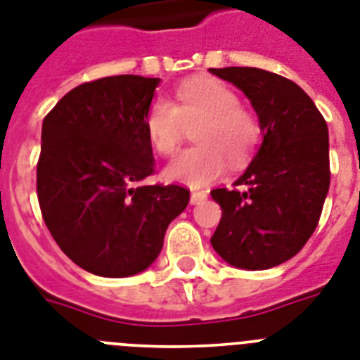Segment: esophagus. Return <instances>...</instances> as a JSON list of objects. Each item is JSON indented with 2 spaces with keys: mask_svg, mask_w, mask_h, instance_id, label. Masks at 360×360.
Listing matches in <instances>:
<instances>
[{
  "mask_svg": "<svg viewBox=\"0 0 360 360\" xmlns=\"http://www.w3.org/2000/svg\"><path fill=\"white\" fill-rule=\"evenodd\" d=\"M206 198H208V193H206L205 190H193L192 195H190V202H192V205H198V202L205 201Z\"/></svg>",
  "mask_w": 360,
  "mask_h": 360,
  "instance_id": "34e87169",
  "label": "esophagus"
}]
</instances>
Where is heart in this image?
<instances>
[{
    "label": "heart",
    "instance_id": "obj_1",
    "mask_svg": "<svg viewBox=\"0 0 360 360\" xmlns=\"http://www.w3.org/2000/svg\"><path fill=\"white\" fill-rule=\"evenodd\" d=\"M239 96L223 81L192 79L176 90V103L155 98L145 112L150 145L161 155H172L183 141L186 124L193 128L198 145L181 152L168 165L167 177L190 186L217 179L226 161L243 167L254 154L261 137L259 121L239 105Z\"/></svg>",
    "mask_w": 360,
    "mask_h": 360
}]
</instances>
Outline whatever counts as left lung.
<instances>
[{"mask_svg": "<svg viewBox=\"0 0 360 360\" xmlns=\"http://www.w3.org/2000/svg\"><path fill=\"white\" fill-rule=\"evenodd\" d=\"M246 94L262 145L233 188L212 190L223 217L214 250L232 266L268 270L301 252L330 188L328 124L310 96L286 77L252 67L210 68Z\"/></svg>", "mask_w": 360, "mask_h": 360, "instance_id": "1", "label": "left lung"}]
</instances>
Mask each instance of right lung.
<instances>
[{
	"label": "right lung",
	"mask_w": 360,
	"mask_h": 360,
	"mask_svg": "<svg viewBox=\"0 0 360 360\" xmlns=\"http://www.w3.org/2000/svg\"><path fill=\"white\" fill-rule=\"evenodd\" d=\"M159 81L132 74L89 81L43 120L36 181L43 221L90 274L146 270L190 201L181 184H143L155 172L145 112Z\"/></svg>",
	"instance_id": "right-lung-1"
}]
</instances>
